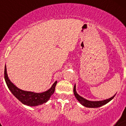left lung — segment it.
Wrapping results in <instances>:
<instances>
[{
  "instance_id": "1",
  "label": "left lung",
  "mask_w": 126,
  "mask_h": 126,
  "mask_svg": "<svg viewBox=\"0 0 126 126\" xmlns=\"http://www.w3.org/2000/svg\"><path fill=\"white\" fill-rule=\"evenodd\" d=\"M74 96H76V99L79 102H80L81 104H82L83 106L86 107L88 108H97L100 107L101 106H103L104 105H105L106 103H107L108 102H109L110 100H112V99L114 98V96H115V94L114 96H113L112 97L110 98L109 99H107V100H105L103 101H95V102H93V101H89L84 99V98L81 97V96H79L78 93H77L76 91V86L74 85Z\"/></svg>"
}]
</instances>
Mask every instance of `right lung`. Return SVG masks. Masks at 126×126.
<instances>
[{"mask_svg": "<svg viewBox=\"0 0 126 126\" xmlns=\"http://www.w3.org/2000/svg\"><path fill=\"white\" fill-rule=\"evenodd\" d=\"M4 78L7 87L14 96L17 98V99L23 104L32 107L37 106L46 103L55 92V86L57 84V81H55L49 90L43 93H34L23 91L19 89L13 83H11L7 74L6 65H5L4 69Z\"/></svg>", "mask_w": 126, "mask_h": 126, "instance_id": "right-lung-1", "label": "right lung"}]
</instances>
